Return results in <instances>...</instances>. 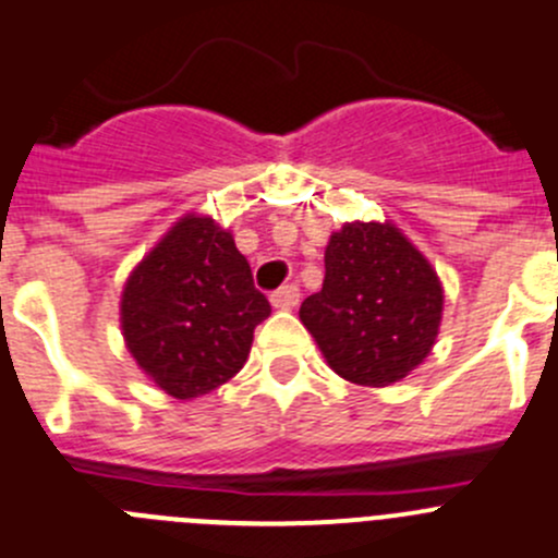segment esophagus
Listing matches in <instances>:
<instances>
[{
  "instance_id": "esophagus-1",
  "label": "esophagus",
  "mask_w": 558,
  "mask_h": 558,
  "mask_svg": "<svg viewBox=\"0 0 558 558\" xmlns=\"http://www.w3.org/2000/svg\"><path fill=\"white\" fill-rule=\"evenodd\" d=\"M269 303H272V308L278 311L296 308V303H300V289H296V286H280L278 291H272Z\"/></svg>"
}]
</instances>
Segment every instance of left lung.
I'll list each match as a JSON object with an SVG mask.
<instances>
[{"instance_id": "left-lung-1", "label": "left lung", "mask_w": 558, "mask_h": 558, "mask_svg": "<svg viewBox=\"0 0 558 558\" xmlns=\"http://www.w3.org/2000/svg\"><path fill=\"white\" fill-rule=\"evenodd\" d=\"M338 377L385 388L429 357L444 322V283L390 220L343 222L325 247V283L300 305Z\"/></svg>"}]
</instances>
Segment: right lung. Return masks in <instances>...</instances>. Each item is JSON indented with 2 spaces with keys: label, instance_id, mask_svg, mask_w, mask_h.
<instances>
[{
  "label": "right lung",
  "instance_id": "add662e5",
  "mask_svg": "<svg viewBox=\"0 0 558 558\" xmlns=\"http://www.w3.org/2000/svg\"><path fill=\"white\" fill-rule=\"evenodd\" d=\"M233 233L190 211L143 255L121 291V332L140 372L173 399L211 393L244 366L269 316Z\"/></svg>",
  "mask_w": 558,
  "mask_h": 558
}]
</instances>
